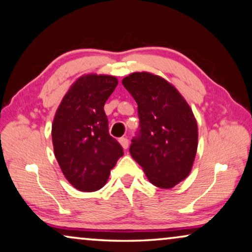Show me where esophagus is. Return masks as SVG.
I'll return each mask as SVG.
<instances>
[{
    "instance_id": "obj_1",
    "label": "esophagus",
    "mask_w": 252,
    "mask_h": 252,
    "mask_svg": "<svg viewBox=\"0 0 252 252\" xmlns=\"http://www.w3.org/2000/svg\"><path fill=\"white\" fill-rule=\"evenodd\" d=\"M119 142L121 145H122L123 149H128L129 146V139L126 138V137H121V138L119 139Z\"/></svg>"
}]
</instances>
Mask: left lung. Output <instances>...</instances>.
<instances>
[{"instance_id": "left-lung-1", "label": "left lung", "mask_w": 252, "mask_h": 252, "mask_svg": "<svg viewBox=\"0 0 252 252\" xmlns=\"http://www.w3.org/2000/svg\"><path fill=\"white\" fill-rule=\"evenodd\" d=\"M138 105L139 129L130 154L156 187L170 189L189 175L198 146L193 113L172 84L150 72L122 80Z\"/></svg>"}]
</instances>
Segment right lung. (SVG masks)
I'll return each mask as SVG.
<instances>
[{
	"label": "right lung",
	"mask_w": 252,
	"mask_h": 252,
	"mask_svg": "<svg viewBox=\"0 0 252 252\" xmlns=\"http://www.w3.org/2000/svg\"><path fill=\"white\" fill-rule=\"evenodd\" d=\"M116 77L84 75L62 99L52 126L54 154L72 187L92 192L105 186L123 149L108 132L103 106Z\"/></svg>",
	"instance_id": "add662e5"
}]
</instances>
